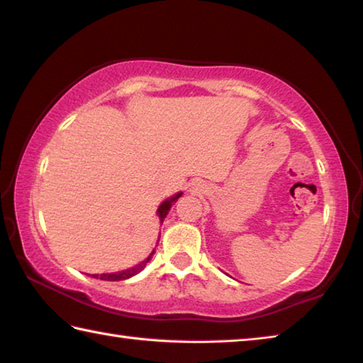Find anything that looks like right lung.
Wrapping results in <instances>:
<instances>
[{
	"instance_id": "obj_1",
	"label": "right lung",
	"mask_w": 363,
	"mask_h": 363,
	"mask_svg": "<svg viewBox=\"0 0 363 363\" xmlns=\"http://www.w3.org/2000/svg\"><path fill=\"white\" fill-rule=\"evenodd\" d=\"M182 195V192H179V194H176L174 196H171V199H168V200H164L162 205L158 206V211H157V214H158V218H160V223L163 224V220H164V218H167V214H168V211H169V208H171V205L173 203H176V200L179 199V196ZM155 253V251H152V255ZM152 255L147 257L145 261H143V262H139L138 266H134V267H131V269H126V270H120V272H113V274H94V275H91V277H94V279H101V280H107V281H118V280H126V279H130V277H133V275H136V274H139L140 270H143L144 267H145V264L150 261V257H152Z\"/></svg>"
}]
</instances>
